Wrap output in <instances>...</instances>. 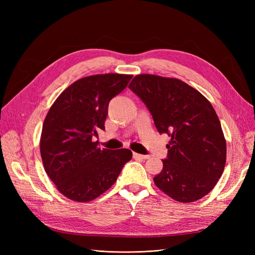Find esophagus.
<instances>
[{
	"mask_svg": "<svg viewBox=\"0 0 255 255\" xmlns=\"http://www.w3.org/2000/svg\"><path fill=\"white\" fill-rule=\"evenodd\" d=\"M133 157L138 158V159H148L150 158L149 155H142V154H138V153H133Z\"/></svg>",
	"mask_w": 255,
	"mask_h": 255,
	"instance_id": "esophagus-1",
	"label": "esophagus"
}]
</instances>
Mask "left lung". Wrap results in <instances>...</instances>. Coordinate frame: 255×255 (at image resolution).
<instances>
[{"label":"left lung","instance_id":"obj_1","mask_svg":"<svg viewBox=\"0 0 255 255\" xmlns=\"http://www.w3.org/2000/svg\"><path fill=\"white\" fill-rule=\"evenodd\" d=\"M128 88L150 111L160 134H168L167 158L154 183L182 203L210 192L225 170L227 142L210 101L181 80L139 74Z\"/></svg>","mask_w":255,"mask_h":255}]
</instances>
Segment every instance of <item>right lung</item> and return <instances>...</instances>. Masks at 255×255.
<instances>
[{"label": "right lung", "instance_id": "add662e5", "mask_svg": "<svg viewBox=\"0 0 255 255\" xmlns=\"http://www.w3.org/2000/svg\"><path fill=\"white\" fill-rule=\"evenodd\" d=\"M133 75L96 74L78 80L53 103L44 119L40 154L60 194L76 202L95 200L117 181L132 158L128 149L101 150L92 137L104 129L109 103Z\"/></svg>", "mask_w": 255, "mask_h": 255}]
</instances>
